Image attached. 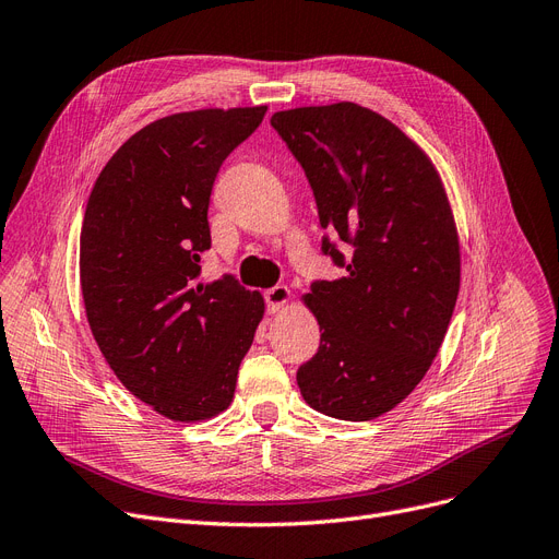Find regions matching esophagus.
<instances>
[{
	"label": "esophagus",
	"mask_w": 559,
	"mask_h": 559,
	"mask_svg": "<svg viewBox=\"0 0 559 559\" xmlns=\"http://www.w3.org/2000/svg\"><path fill=\"white\" fill-rule=\"evenodd\" d=\"M264 301H266V311L269 313H276L281 311V308L290 301V290H287L285 285H274L269 287V290L264 293Z\"/></svg>",
	"instance_id": "1"
}]
</instances>
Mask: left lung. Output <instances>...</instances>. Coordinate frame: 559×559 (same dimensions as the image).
I'll list each match as a JSON object with an SVG mask.
<instances>
[{
  "mask_svg": "<svg viewBox=\"0 0 559 559\" xmlns=\"http://www.w3.org/2000/svg\"><path fill=\"white\" fill-rule=\"evenodd\" d=\"M272 127L332 235L322 253L345 269L304 297L322 334L297 384L326 417L376 419L424 380L459 299L461 246L442 179L417 142L357 103L274 112Z\"/></svg>",
  "mask_w": 559,
  "mask_h": 559,
  "instance_id": "left-lung-1",
  "label": "left lung"
}]
</instances>
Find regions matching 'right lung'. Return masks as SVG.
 I'll use <instances>...</instances> for the list:
<instances>
[{"label":"right lung","instance_id":"add662e5","mask_svg":"<svg viewBox=\"0 0 559 559\" xmlns=\"http://www.w3.org/2000/svg\"><path fill=\"white\" fill-rule=\"evenodd\" d=\"M266 112L206 108L140 129L100 170L80 233V285L103 357L135 399L173 421L233 403L264 316L260 293L200 283L206 210L223 160Z\"/></svg>","mask_w":559,"mask_h":559}]
</instances>
